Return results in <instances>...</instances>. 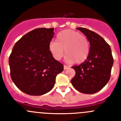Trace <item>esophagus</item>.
<instances>
[{
  "instance_id": "obj_1",
  "label": "esophagus",
  "mask_w": 121,
  "mask_h": 121,
  "mask_svg": "<svg viewBox=\"0 0 121 121\" xmlns=\"http://www.w3.org/2000/svg\"><path fill=\"white\" fill-rule=\"evenodd\" d=\"M68 69H69V66H66V65H64V70Z\"/></svg>"
}]
</instances>
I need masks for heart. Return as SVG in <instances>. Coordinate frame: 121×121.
Returning a JSON list of instances; mask_svg holds the SVG:
<instances>
[{
  "instance_id": "obj_1",
  "label": "heart",
  "mask_w": 121,
  "mask_h": 121,
  "mask_svg": "<svg viewBox=\"0 0 121 121\" xmlns=\"http://www.w3.org/2000/svg\"><path fill=\"white\" fill-rule=\"evenodd\" d=\"M49 51L57 60H60L65 50L66 62L81 64L86 60L90 52V45L85 36L72 30H65L57 35V42L49 43Z\"/></svg>"
}]
</instances>
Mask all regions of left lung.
<instances>
[{"mask_svg": "<svg viewBox=\"0 0 121 121\" xmlns=\"http://www.w3.org/2000/svg\"><path fill=\"white\" fill-rule=\"evenodd\" d=\"M90 42L88 58L79 66L72 67L76 74L71 80L74 88L82 93L91 94L101 90L109 82L113 58L111 48L96 33L83 27L76 28Z\"/></svg>", "mask_w": 121, "mask_h": 121, "instance_id": "left-lung-1", "label": "left lung"}]
</instances>
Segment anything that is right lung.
I'll use <instances>...</instances> for the list:
<instances>
[{
    "instance_id": "add662e5",
    "label": "right lung",
    "mask_w": 121,
    "mask_h": 121,
    "mask_svg": "<svg viewBox=\"0 0 121 121\" xmlns=\"http://www.w3.org/2000/svg\"><path fill=\"white\" fill-rule=\"evenodd\" d=\"M54 28H38L15 44L9 58L10 73L17 87L30 95H41L54 87L63 65L55 60L49 45Z\"/></svg>"
}]
</instances>
